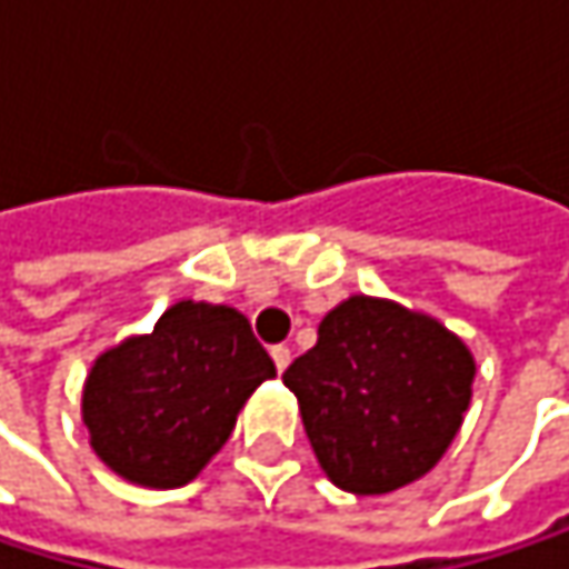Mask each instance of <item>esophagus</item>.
Instances as JSON below:
<instances>
[{
  "label": "esophagus",
  "mask_w": 569,
  "mask_h": 569,
  "mask_svg": "<svg viewBox=\"0 0 569 569\" xmlns=\"http://www.w3.org/2000/svg\"><path fill=\"white\" fill-rule=\"evenodd\" d=\"M270 356H273L277 369H280V372H286V366H289V359H292V356H289V349H286V346H273V352H270Z\"/></svg>",
  "instance_id": "obj_1"
}]
</instances>
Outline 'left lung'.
<instances>
[{"mask_svg": "<svg viewBox=\"0 0 569 569\" xmlns=\"http://www.w3.org/2000/svg\"><path fill=\"white\" fill-rule=\"evenodd\" d=\"M475 372L471 349L445 322L359 292L322 316L319 342L283 386L326 478L349 495H389L445 458Z\"/></svg>", "mask_w": 569, "mask_h": 569, "instance_id": "obj_1", "label": "left lung"}]
</instances>
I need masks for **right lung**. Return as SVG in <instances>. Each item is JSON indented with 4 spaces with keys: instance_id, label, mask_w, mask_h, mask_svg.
<instances>
[{
    "instance_id": "obj_1",
    "label": "right lung",
    "mask_w": 569,
    "mask_h": 569,
    "mask_svg": "<svg viewBox=\"0 0 569 569\" xmlns=\"http://www.w3.org/2000/svg\"><path fill=\"white\" fill-rule=\"evenodd\" d=\"M273 359L233 306L180 299L151 332L104 349L81 389L91 451L151 491L190 485L227 445Z\"/></svg>"
}]
</instances>
